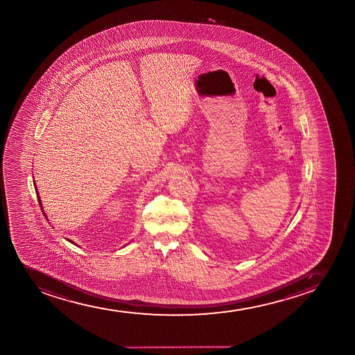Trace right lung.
I'll return each mask as SVG.
<instances>
[{
  "label": "right lung",
  "mask_w": 355,
  "mask_h": 355,
  "mask_svg": "<svg viewBox=\"0 0 355 355\" xmlns=\"http://www.w3.org/2000/svg\"><path fill=\"white\" fill-rule=\"evenodd\" d=\"M34 186H35V189H37V184H34ZM35 192H37V191H35ZM37 196V201H39V205H40V207L42 208V204H41L40 198H39V196ZM42 213H44V209H42ZM44 216H45V213H44ZM45 218H46V216H45ZM67 241H69V239H67ZM71 243H72V244H74L73 241H71Z\"/></svg>",
  "instance_id": "add662e5"
}]
</instances>
